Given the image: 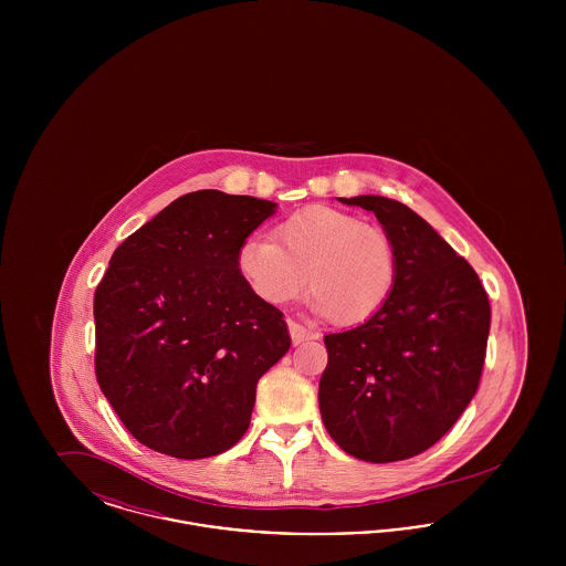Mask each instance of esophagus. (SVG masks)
Masks as SVG:
<instances>
[{"label": "esophagus", "mask_w": 566, "mask_h": 566, "mask_svg": "<svg viewBox=\"0 0 566 566\" xmlns=\"http://www.w3.org/2000/svg\"><path fill=\"white\" fill-rule=\"evenodd\" d=\"M289 333H291V339H293L295 346L307 342V339H314V333L310 328H305L303 324L295 323V321H289Z\"/></svg>", "instance_id": "34e87169"}]
</instances>
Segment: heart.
Returning a JSON list of instances; mask_svg holds the SVG:
<instances>
[{
  "label": "heart",
  "instance_id": "1",
  "mask_svg": "<svg viewBox=\"0 0 566 566\" xmlns=\"http://www.w3.org/2000/svg\"><path fill=\"white\" fill-rule=\"evenodd\" d=\"M238 271L265 303L284 305L310 282V307L316 314L337 324H360L374 318L392 295L397 252L376 224L312 206L280 222L275 240H243Z\"/></svg>",
  "mask_w": 566,
  "mask_h": 566
}]
</instances>
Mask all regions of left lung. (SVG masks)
Wrapping results in <instances>:
<instances>
[{
  "instance_id": "1",
  "label": "left lung",
  "mask_w": 566,
  "mask_h": 566,
  "mask_svg": "<svg viewBox=\"0 0 566 566\" xmlns=\"http://www.w3.org/2000/svg\"><path fill=\"white\" fill-rule=\"evenodd\" d=\"M339 201L376 214L397 252V282L374 318L324 337V427L350 457L405 460L437 443L475 397L490 303L478 273L422 216L379 195Z\"/></svg>"
}]
</instances>
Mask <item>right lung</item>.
Here are the masks:
<instances>
[{
	"label": "right lung",
	"instance_id": "right-lung-1",
	"mask_svg": "<svg viewBox=\"0 0 566 566\" xmlns=\"http://www.w3.org/2000/svg\"><path fill=\"white\" fill-rule=\"evenodd\" d=\"M275 203L197 190L120 243L95 291V376L146 448L216 457L250 427L256 381L291 348L282 312L238 271Z\"/></svg>",
	"mask_w": 566,
	"mask_h": 566
}]
</instances>
